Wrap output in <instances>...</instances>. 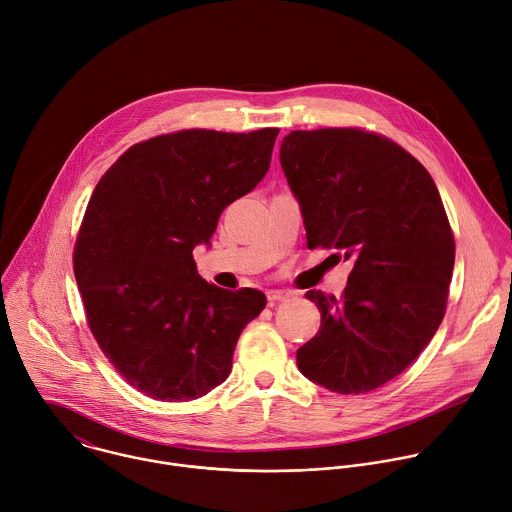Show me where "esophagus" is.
<instances>
[{
    "label": "esophagus",
    "mask_w": 512,
    "mask_h": 512,
    "mask_svg": "<svg viewBox=\"0 0 512 512\" xmlns=\"http://www.w3.org/2000/svg\"><path fill=\"white\" fill-rule=\"evenodd\" d=\"M289 297H293L289 291H283V289H271V291H267V301H269V305H275V303H279V301H287Z\"/></svg>",
    "instance_id": "esophagus-1"
}]
</instances>
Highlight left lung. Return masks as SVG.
I'll list each match as a JSON object with an SVG mask.
<instances>
[{"label":"left lung","mask_w":512,"mask_h":512,"mask_svg":"<svg viewBox=\"0 0 512 512\" xmlns=\"http://www.w3.org/2000/svg\"><path fill=\"white\" fill-rule=\"evenodd\" d=\"M279 158L307 247L354 263L342 299L305 293L321 325L297 366L331 392H372L422 354L446 313L454 235L440 193L408 150L364 128L291 130Z\"/></svg>","instance_id":"1"}]
</instances>
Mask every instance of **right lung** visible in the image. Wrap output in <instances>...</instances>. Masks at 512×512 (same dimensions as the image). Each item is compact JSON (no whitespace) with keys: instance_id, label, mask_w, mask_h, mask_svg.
Wrapping results in <instances>:
<instances>
[{"instance_id":"obj_1","label":"right lung","mask_w":512,"mask_h":512,"mask_svg":"<svg viewBox=\"0 0 512 512\" xmlns=\"http://www.w3.org/2000/svg\"><path fill=\"white\" fill-rule=\"evenodd\" d=\"M279 128H189L132 144L98 181L74 245V275L98 348L160 402L205 396L231 374L265 293L207 283L193 249L265 177Z\"/></svg>"}]
</instances>
